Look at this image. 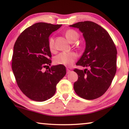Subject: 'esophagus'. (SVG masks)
Masks as SVG:
<instances>
[{"instance_id":"obj_1","label":"esophagus","mask_w":129,"mask_h":129,"mask_svg":"<svg viewBox=\"0 0 129 129\" xmlns=\"http://www.w3.org/2000/svg\"><path fill=\"white\" fill-rule=\"evenodd\" d=\"M67 73H68L70 72H71V70L69 69L68 68H67Z\"/></svg>"}]
</instances>
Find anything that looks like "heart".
<instances>
[{"label": "heart", "mask_w": 129, "mask_h": 129, "mask_svg": "<svg viewBox=\"0 0 129 129\" xmlns=\"http://www.w3.org/2000/svg\"><path fill=\"white\" fill-rule=\"evenodd\" d=\"M65 35L68 40L71 43H73L77 40L79 36L77 32L73 29H68L65 32ZM48 43L49 50L51 52H53L54 50V39L53 36L49 37ZM77 58V54L75 52H61L54 57V62L56 64L70 67L73 64Z\"/></svg>", "instance_id": "heart-1"}]
</instances>
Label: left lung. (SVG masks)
Masks as SVG:
<instances>
[{"label":"left lung","instance_id":"obj_1","mask_svg":"<svg viewBox=\"0 0 129 129\" xmlns=\"http://www.w3.org/2000/svg\"><path fill=\"white\" fill-rule=\"evenodd\" d=\"M70 27L78 28L86 42L85 50L76 63L86 69H74L78 75L74 90L82 99H96L108 90L116 73V47L108 32L93 21H80Z\"/></svg>","mask_w":129,"mask_h":129}]
</instances>
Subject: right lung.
Segmentation results:
<instances>
[{"label": "right lung", "instance_id": "right-lung-1", "mask_svg": "<svg viewBox=\"0 0 129 129\" xmlns=\"http://www.w3.org/2000/svg\"><path fill=\"white\" fill-rule=\"evenodd\" d=\"M61 25L35 23L21 32L15 43L13 73L21 91L34 101L42 102L51 99L56 93V85L66 75L63 65L43 71L52 62L48 43L49 35Z\"/></svg>", "mask_w": 129, "mask_h": 129}]
</instances>
